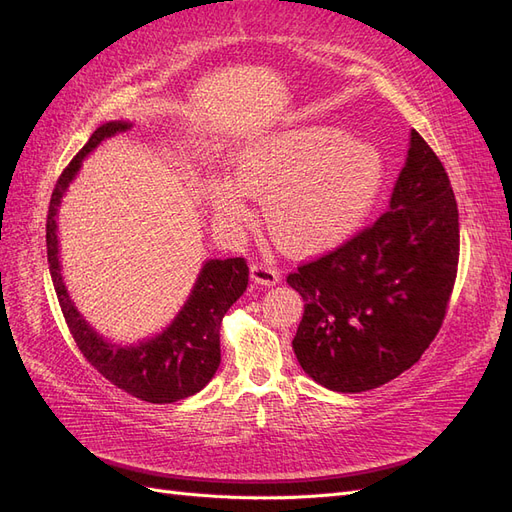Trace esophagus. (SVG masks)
Returning a JSON list of instances; mask_svg holds the SVG:
<instances>
[{
    "label": "esophagus",
    "mask_w": 512,
    "mask_h": 512,
    "mask_svg": "<svg viewBox=\"0 0 512 512\" xmlns=\"http://www.w3.org/2000/svg\"><path fill=\"white\" fill-rule=\"evenodd\" d=\"M250 277H252L254 284H260V286L280 284V271L269 267V265H252L250 267Z\"/></svg>",
    "instance_id": "esophagus-1"
}]
</instances>
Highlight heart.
<instances>
[{"label": "heart", "mask_w": 512, "mask_h": 512, "mask_svg": "<svg viewBox=\"0 0 512 512\" xmlns=\"http://www.w3.org/2000/svg\"><path fill=\"white\" fill-rule=\"evenodd\" d=\"M382 151L331 123H297L260 134L232 158V175L213 173L203 194L213 220L237 230L252 220V196L265 198L271 235L299 256L348 241L384 188Z\"/></svg>", "instance_id": "b5f03b06"}]
</instances>
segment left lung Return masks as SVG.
Masks as SVG:
<instances>
[{"instance_id": "obj_1", "label": "left lung", "mask_w": 512, "mask_h": 512, "mask_svg": "<svg viewBox=\"0 0 512 512\" xmlns=\"http://www.w3.org/2000/svg\"><path fill=\"white\" fill-rule=\"evenodd\" d=\"M457 260L451 181L412 130L389 211L288 275L305 301L292 339L305 374L335 393L371 391L404 374L440 331Z\"/></svg>"}]
</instances>
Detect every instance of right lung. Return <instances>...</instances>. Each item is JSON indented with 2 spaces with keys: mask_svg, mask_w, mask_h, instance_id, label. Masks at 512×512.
Instances as JSON below:
<instances>
[{
  "mask_svg": "<svg viewBox=\"0 0 512 512\" xmlns=\"http://www.w3.org/2000/svg\"><path fill=\"white\" fill-rule=\"evenodd\" d=\"M130 128L132 121L126 119L102 123L61 173L46 218V256H49V271L61 312L85 359L108 382L132 397L149 404H173L203 391L218 371L222 361L220 324L230 305L245 292L250 269L243 258L205 260L177 316L160 333L145 337L138 344L108 342L85 320L72 301L61 273L57 237L59 207L89 153L98 149L106 138L128 132Z\"/></svg>",
  "mask_w": 512,
  "mask_h": 512,
  "instance_id": "obj_1",
  "label": "right lung"
}]
</instances>
